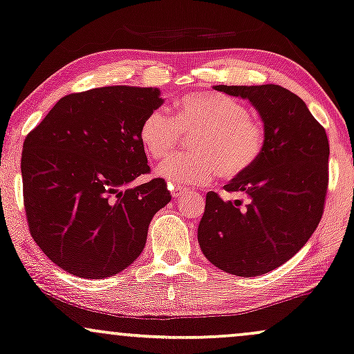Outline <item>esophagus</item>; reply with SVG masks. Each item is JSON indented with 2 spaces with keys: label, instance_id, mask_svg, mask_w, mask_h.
<instances>
[{
  "label": "esophagus",
  "instance_id": "obj_1",
  "mask_svg": "<svg viewBox=\"0 0 354 354\" xmlns=\"http://www.w3.org/2000/svg\"><path fill=\"white\" fill-rule=\"evenodd\" d=\"M186 194H187L186 187H181V186L173 187V198H183V196H186Z\"/></svg>",
  "mask_w": 354,
  "mask_h": 354
}]
</instances>
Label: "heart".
<instances>
[{"instance_id":"1","label":"heart","mask_w":354,"mask_h":354,"mask_svg":"<svg viewBox=\"0 0 354 354\" xmlns=\"http://www.w3.org/2000/svg\"><path fill=\"white\" fill-rule=\"evenodd\" d=\"M189 142L192 155L174 156L158 174L174 186H203L214 178L234 181L252 169L265 149V129L253 119L243 102L221 93H192L173 107V118L162 109L145 115L138 138L151 160H165Z\"/></svg>"}]
</instances>
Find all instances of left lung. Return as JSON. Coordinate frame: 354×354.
I'll return each mask as SVG.
<instances>
[{"instance_id": "1", "label": "left lung", "mask_w": 354, "mask_h": 354, "mask_svg": "<svg viewBox=\"0 0 354 354\" xmlns=\"http://www.w3.org/2000/svg\"><path fill=\"white\" fill-rule=\"evenodd\" d=\"M217 91L248 100L265 129L257 165L225 191L243 199L205 196L198 241L218 270L252 277L284 265L319 225L328 186L326 132L301 97L279 84L227 86Z\"/></svg>"}]
</instances>
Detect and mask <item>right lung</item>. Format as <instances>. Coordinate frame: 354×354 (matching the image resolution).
Segmentation results:
<instances>
[{
  "instance_id": "obj_1",
  "label": "right lung",
  "mask_w": 354,
  "mask_h": 354,
  "mask_svg": "<svg viewBox=\"0 0 354 354\" xmlns=\"http://www.w3.org/2000/svg\"><path fill=\"white\" fill-rule=\"evenodd\" d=\"M163 104L158 88L104 86L64 96L26 137L22 191L30 235L62 270L118 274L142 253L151 218L171 196L149 173L138 127Z\"/></svg>"
}]
</instances>
